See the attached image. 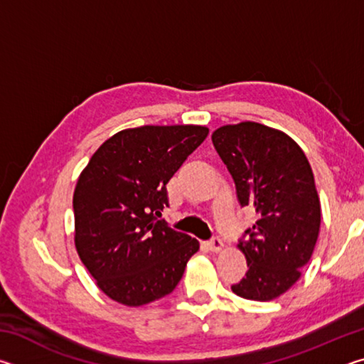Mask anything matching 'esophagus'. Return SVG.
Wrapping results in <instances>:
<instances>
[{
	"mask_svg": "<svg viewBox=\"0 0 364 364\" xmlns=\"http://www.w3.org/2000/svg\"><path fill=\"white\" fill-rule=\"evenodd\" d=\"M208 247H210L212 252L223 250V241H221L220 237H212L210 241H208Z\"/></svg>",
	"mask_w": 364,
	"mask_h": 364,
	"instance_id": "esophagus-1",
	"label": "esophagus"
}]
</instances>
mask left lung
Masks as SVG:
<instances>
[{
    "mask_svg": "<svg viewBox=\"0 0 364 364\" xmlns=\"http://www.w3.org/2000/svg\"><path fill=\"white\" fill-rule=\"evenodd\" d=\"M212 143L239 204L257 213L237 244L249 269L231 289L244 299L273 300L297 282L318 241L321 205L311 167L291 136L262 123L220 127Z\"/></svg>",
    "mask_w": 364,
    "mask_h": 364,
    "instance_id": "left-lung-1",
    "label": "left lung"
}]
</instances>
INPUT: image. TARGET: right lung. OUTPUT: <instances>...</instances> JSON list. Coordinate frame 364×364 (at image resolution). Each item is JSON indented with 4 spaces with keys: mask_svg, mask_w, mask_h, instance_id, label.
<instances>
[{
    "mask_svg": "<svg viewBox=\"0 0 364 364\" xmlns=\"http://www.w3.org/2000/svg\"><path fill=\"white\" fill-rule=\"evenodd\" d=\"M208 134L200 125H144L97 149L73 193L75 247L97 287L141 306L173 292L199 241L159 220L167 183Z\"/></svg>",
    "mask_w": 364,
    "mask_h": 364,
    "instance_id": "obj_1",
    "label": "right lung"
}]
</instances>
